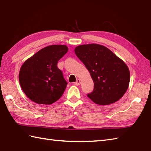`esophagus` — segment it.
I'll return each mask as SVG.
<instances>
[{"instance_id": "1", "label": "esophagus", "mask_w": 151, "mask_h": 151, "mask_svg": "<svg viewBox=\"0 0 151 151\" xmlns=\"http://www.w3.org/2000/svg\"><path fill=\"white\" fill-rule=\"evenodd\" d=\"M80 84H81V80L77 79V80H76V81L75 82V85L79 86Z\"/></svg>"}]
</instances>
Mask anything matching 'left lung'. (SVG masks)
I'll return each instance as SVG.
<instances>
[{
	"label": "left lung",
	"instance_id": "left-lung-1",
	"mask_svg": "<svg viewBox=\"0 0 151 151\" xmlns=\"http://www.w3.org/2000/svg\"><path fill=\"white\" fill-rule=\"evenodd\" d=\"M75 52L84 64L94 82V89L88 97L95 103L108 105L119 101L126 93L130 71L123 60L98 44L82 45Z\"/></svg>",
	"mask_w": 151,
	"mask_h": 151
}]
</instances>
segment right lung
Segmentation results:
<instances>
[{
	"label": "right lung",
	"mask_w": 151,
	"mask_h": 151,
	"mask_svg": "<svg viewBox=\"0 0 151 151\" xmlns=\"http://www.w3.org/2000/svg\"><path fill=\"white\" fill-rule=\"evenodd\" d=\"M67 51L66 45L48 46L22 64L19 81L31 101L39 104H51L62 97L67 83L57 64Z\"/></svg>",
	"instance_id": "add662e5"
}]
</instances>
